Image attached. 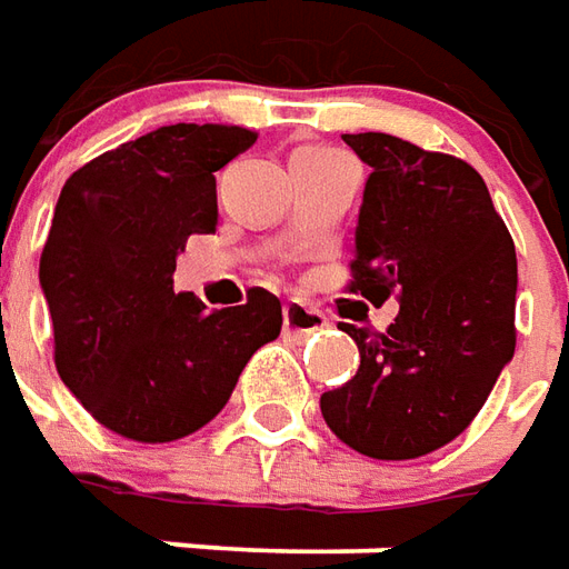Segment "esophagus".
<instances>
[{
    "mask_svg": "<svg viewBox=\"0 0 569 569\" xmlns=\"http://www.w3.org/2000/svg\"><path fill=\"white\" fill-rule=\"evenodd\" d=\"M326 326V317L320 311H313L301 301H289L283 308V329L286 336H296V339H308L313 332H320Z\"/></svg>",
    "mask_w": 569,
    "mask_h": 569,
    "instance_id": "esophagus-1",
    "label": "esophagus"
}]
</instances>
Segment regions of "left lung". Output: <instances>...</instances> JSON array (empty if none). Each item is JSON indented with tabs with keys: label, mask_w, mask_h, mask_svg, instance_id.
I'll return each instance as SVG.
<instances>
[{
	"label": "left lung",
	"mask_w": 569,
	"mask_h": 569,
	"mask_svg": "<svg viewBox=\"0 0 569 569\" xmlns=\"http://www.w3.org/2000/svg\"><path fill=\"white\" fill-rule=\"evenodd\" d=\"M369 178L353 296L400 298L385 332L339 323L360 369L320 397L326 425L372 459H419L459 437L515 357L518 258L471 166L385 132L341 134Z\"/></svg>",
	"instance_id": "left-lung-1"
}]
</instances>
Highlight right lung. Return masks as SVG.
<instances>
[{
	"instance_id": "right-lung-1",
	"label": "right lung",
	"mask_w": 569,
	"mask_h": 569,
	"mask_svg": "<svg viewBox=\"0 0 569 569\" xmlns=\"http://www.w3.org/2000/svg\"><path fill=\"white\" fill-rule=\"evenodd\" d=\"M256 132L178 122L107 150L67 178L39 283L54 326V367L98 422L138 443H169L212 422L249 357L280 336L268 289L206 311L174 292L190 233L218 224L216 172Z\"/></svg>"
}]
</instances>
